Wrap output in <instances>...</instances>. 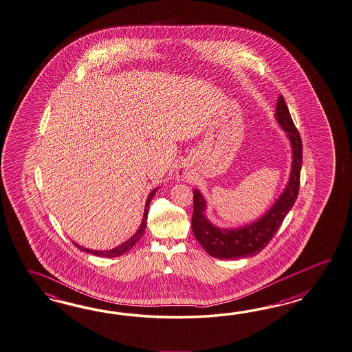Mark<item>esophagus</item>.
<instances>
[{
  "label": "esophagus",
  "mask_w": 352,
  "mask_h": 352,
  "mask_svg": "<svg viewBox=\"0 0 352 352\" xmlns=\"http://www.w3.org/2000/svg\"><path fill=\"white\" fill-rule=\"evenodd\" d=\"M179 176H180V177H184V176H186V171H184V170H180V171H179Z\"/></svg>",
  "instance_id": "1"
}]
</instances>
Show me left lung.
Wrapping results in <instances>:
<instances>
[{
    "instance_id": "left-lung-1",
    "label": "left lung",
    "mask_w": 352,
    "mask_h": 352,
    "mask_svg": "<svg viewBox=\"0 0 352 352\" xmlns=\"http://www.w3.org/2000/svg\"><path fill=\"white\" fill-rule=\"evenodd\" d=\"M276 118L291 140L294 160L289 185L265 216L261 217V219L252 225L245 226L239 230L218 228L212 225L204 216L206 201L198 190H194V212L191 218V228L198 243L210 256L218 259H240L259 254L274 237L285 217L287 216L289 209L296 201L302 163V142L282 96L277 102Z\"/></svg>"
}]
</instances>
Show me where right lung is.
I'll use <instances>...</instances> for the list:
<instances>
[{
    "label": "right lung",
    "mask_w": 352,
    "mask_h": 352,
    "mask_svg": "<svg viewBox=\"0 0 352 352\" xmlns=\"http://www.w3.org/2000/svg\"><path fill=\"white\" fill-rule=\"evenodd\" d=\"M155 191L157 189H154L151 194H149V197L146 199V204H145L144 209V217H143V222H142V225L139 227V230H138V232H136L133 237H130L129 240H127L126 243H121L120 246L118 248H115V249H112V250H107V252H97V250H89V249H85V248H82V246H79L78 243H74V245L81 250V252H89V254H93V255H97V256H106V258H115V256H118V255H122V254H125V252H129L134 245H135L138 241H139V239L143 236L145 231V227H146V219H148V209H149V203H151V200L154 197V194H155Z\"/></svg>",
    "instance_id": "1"
}]
</instances>
